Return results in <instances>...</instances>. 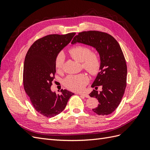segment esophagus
Masks as SVG:
<instances>
[{
    "instance_id": "esophagus-1",
    "label": "esophagus",
    "mask_w": 150,
    "mask_h": 150,
    "mask_svg": "<svg viewBox=\"0 0 150 150\" xmlns=\"http://www.w3.org/2000/svg\"><path fill=\"white\" fill-rule=\"evenodd\" d=\"M79 95H81V96H83L84 97H86V98H89V96L88 94H85V93H78Z\"/></svg>"
}]
</instances>
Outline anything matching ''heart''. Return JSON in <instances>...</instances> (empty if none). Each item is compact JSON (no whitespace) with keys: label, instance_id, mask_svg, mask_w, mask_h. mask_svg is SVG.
I'll return each instance as SVG.
<instances>
[{"label":"heart","instance_id":"b5f03b06","mask_svg":"<svg viewBox=\"0 0 150 150\" xmlns=\"http://www.w3.org/2000/svg\"><path fill=\"white\" fill-rule=\"evenodd\" d=\"M71 56L76 61L82 62V66L91 74L96 75L100 70L101 60L98 54L91 52L89 47L76 46L69 49ZM65 60L64 54L59 53L55 59V67L57 71L62 70ZM88 77L84 73L67 76L63 83L66 87L71 91H78L82 90L88 83Z\"/></svg>","mask_w":150,"mask_h":150}]
</instances>
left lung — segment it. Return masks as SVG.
I'll list each match as a JSON object with an SVG mask.
<instances>
[{"instance_id": "obj_1", "label": "left lung", "mask_w": 150, "mask_h": 150, "mask_svg": "<svg viewBox=\"0 0 150 150\" xmlns=\"http://www.w3.org/2000/svg\"><path fill=\"white\" fill-rule=\"evenodd\" d=\"M84 44L96 49L101 60L100 72L94 81L95 88L89 96L96 98L98 106L93 111L98 115H108L119 106L126 86L127 66L121 47L117 40L103 32L84 31L76 35L71 44ZM102 87L98 92L97 86Z\"/></svg>"}]
</instances>
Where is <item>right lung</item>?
Returning a JSON list of instances; mask_svg holds the SVG:
<instances>
[{
	"mask_svg": "<svg viewBox=\"0 0 150 150\" xmlns=\"http://www.w3.org/2000/svg\"><path fill=\"white\" fill-rule=\"evenodd\" d=\"M75 34L46 35L35 41L26 54L23 71L25 91L35 110L46 117L59 114L74 94L61 89V94L59 95L52 92L51 87L56 73V57Z\"/></svg>",
	"mask_w": 150,
	"mask_h": 150,
	"instance_id": "add662e5",
	"label": "right lung"
}]
</instances>
